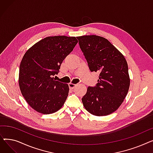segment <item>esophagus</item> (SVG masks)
<instances>
[{
  "mask_svg": "<svg viewBox=\"0 0 153 153\" xmlns=\"http://www.w3.org/2000/svg\"><path fill=\"white\" fill-rule=\"evenodd\" d=\"M68 85H69V87L70 89H74V88L76 87V86L77 85L76 84H72V83H69Z\"/></svg>",
  "mask_w": 153,
  "mask_h": 153,
  "instance_id": "34e87169",
  "label": "esophagus"
}]
</instances>
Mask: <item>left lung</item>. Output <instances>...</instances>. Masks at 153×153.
<instances>
[{"label":"left lung","mask_w":153,"mask_h":153,"mask_svg":"<svg viewBox=\"0 0 153 153\" xmlns=\"http://www.w3.org/2000/svg\"><path fill=\"white\" fill-rule=\"evenodd\" d=\"M79 46L91 72H99L95 87H88L82 99L85 108L95 116H106L123 103L130 84L127 62L106 38L97 35L77 36Z\"/></svg>","instance_id":"1"}]
</instances>
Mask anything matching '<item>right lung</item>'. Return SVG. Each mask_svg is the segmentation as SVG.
I'll return each mask as SVG.
<instances>
[{"label": "right lung", "instance_id": "add662e5", "mask_svg": "<svg viewBox=\"0 0 153 153\" xmlns=\"http://www.w3.org/2000/svg\"><path fill=\"white\" fill-rule=\"evenodd\" d=\"M78 43L76 37L48 36L32 46L20 64L19 83L28 105L43 114H51L64 105L69 85L56 81L61 64Z\"/></svg>", "mask_w": 153, "mask_h": 153}]
</instances>
